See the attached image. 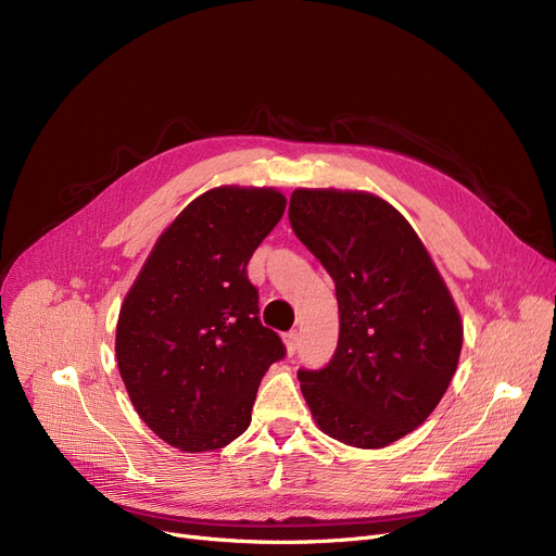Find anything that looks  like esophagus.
<instances>
[{
	"instance_id": "obj_1",
	"label": "esophagus",
	"mask_w": 556,
	"mask_h": 556,
	"mask_svg": "<svg viewBox=\"0 0 556 556\" xmlns=\"http://www.w3.org/2000/svg\"><path fill=\"white\" fill-rule=\"evenodd\" d=\"M283 344H286V354L293 356L298 352V333L290 331L283 336Z\"/></svg>"
}]
</instances>
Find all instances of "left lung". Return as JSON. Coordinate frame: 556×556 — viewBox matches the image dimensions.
Segmentation results:
<instances>
[{"label":"left lung","mask_w":556,"mask_h":556,"mask_svg":"<svg viewBox=\"0 0 556 556\" xmlns=\"http://www.w3.org/2000/svg\"><path fill=\"white\" fill-rule=\"evenodd\" d=\"M298 239L336 283L340 336L325 369H300L317 428L383 448L419 428L446 394L464 327L413 225L367 191L295 189Z\"/></svg>","instance_id":"1"}]
</instances>
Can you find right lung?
<instances>
[{
    "label": "right lung",
    "instance_id": "add662e5",
    "mask_svg": "<svg viewBox=\"0 0 556 556\" xmlns=\"http://www.w3.org/2000/svg\"><path fill=\"white\" fill-rule=\"evenodd\" d=\"M283 210L273 187L204 191L160 233L124 298L116 365L137 415L173 448L241 437L263 374L286 354L245 270Z\"/></svg>",
    "mask_w": 556,
    "mask_h": 556
}]
</instances>
